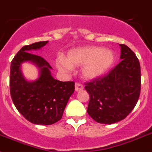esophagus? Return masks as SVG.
<instances>
[{
	"instance_id": "esophagus-1",
	"label": "esophagus",
	"mask_w": 152,
	"mask_h": 152,
	"mask_svg": "<svg viewBox=\"0 0 152 152\" xmlns=\"http://www.w3.org/2000/svg\"><path fill=\"white\" fill-rule=\"evenodd\" d=\"M83 88H84V87L79 83H76V85H75V91H80L83 90Z\"/></svg>"
}]
</instances>
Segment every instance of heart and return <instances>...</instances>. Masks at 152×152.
I'll list each match as a JSON object with an SVG mask.
<instances>
[{
	"label": "heart",
	"mask_w": 152,
	"mask_h": 152,
	"mask_svg": "<svg viewBox=\"0 0 152 152\" xmlns=\"http://www.w3.org/2000/svg\"><path fill=\"white\" fill-rule=\"evenodd\" d=\"M115 61V55L112 50L100 46H83L69 51L66 59L61 58L56 66L62 71H70L73 66H83V77L94 80L106 74Z\"/></svg>",
	"instance_id": "1"
}]
</instances>
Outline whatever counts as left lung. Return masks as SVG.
<instances>
[{
  "mask_svg": "<svg viewBox=\"0 0 152 152\" xmlns=\"http://www.w3.org/2000/svg\"><path fill=\"white\" fill-rule=\"evenodd\" d=\"M119 46L121 61L108 75L86 84V90L90 95L88 113L100 124H113L125 118L140 97V62L128 46Z\"/></svg>",
  "mask_w": 152,
  "mask_h": 152,
  "instance_id": "8db88e82",
  "label": "left lung"
}]
</instances>
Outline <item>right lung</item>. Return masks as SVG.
Returning a JSON list of instances; mask_svg holds the SVG:
<instances>
[{
    "instance_id": "add662e5",
    "label": "right lung",
    "mask_w": 152,
    "mask_h": 152,
    "mask_svg": "<svg viewBox=\"0 0 152 152\" xmlns=\"http://www.w3.org/2000/svg\"><path fill=\"white\" fill-rule=\"evenodd\" d=\"M42 41L25 46L11 62L10 89L12 102L18 111L35 124L50 125L58 121L75 89L74 82H61L53 78L49 63L33 51L46 46ZM28 61L38 66L39 77L28 81L23 77L20 66Z\"/></svg>"
}]
</instances>
